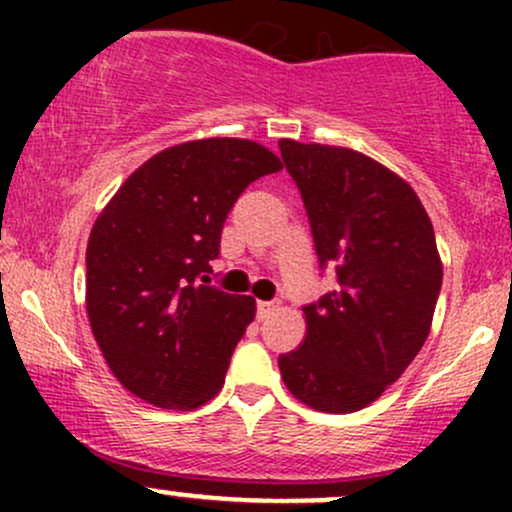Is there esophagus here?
<instances>
[{"label": "esophagus", "mask_w": 512, "mask_h": 512, "mask_svg": "<svg viewBox=\"0 0 512 512\" xmlns=\"http://www.w3.org/2000/svg\"><path fill=\"white\" fill-rule=\"evenodd\" d=\"M279 310V301H257V317L267 320L269 315H274Z\"/></svg>", "instance_id": "obj_1"}]
</instances>
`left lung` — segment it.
Masks as SVG:
<instances>
[{"label": "left lung", "instance_id": "left-lung-1", "mask_svg": "<svg viewBox=\"0 0 512 512\" xmlns=\"http://www.w3.org/2000/svg\"><path fill=\"white\" fill-rule=\"evenodd\" d=\"M301 190L320 267L337 289L305 305V339L279 356L296 399L327 414L375 402L407 370L431 332L443 284L424 204L383 163L354 149L279 142Z\"/></svg>", "mask_w": 512, "mask_h": 512}]
</instances>
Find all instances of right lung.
Returning a JSON list of instances; mask_svg holds the SVG:
<instances>
[{
    "label": "right lung",
    "instance_id": "1",
    "mask_svg": "<svg viewBox=\"0 0 512 512\" xmlns=\"http://www.w3.org/2000/svg\"><path fill=\"white\" fill-rule=\"evenodd\" d=\"M281 168L279 156L250 139L170 146L134 170L93 223L86 313L132 395L190 411L223 387L255 298L197 279L219 257L223 221L245 187Z\"/></svg>",
    "mask_w": 512,
    "mask_h": 512
}]
</instances>
